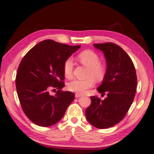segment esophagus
I'll return each mask as SVG.
<instances>
[{
    "mask_svg": "<svg viewBox=\"0 0 154 154\" xmlns=\"http://www.w3.org/2000/svg\"><path fill=\"white\" fill-rule=\"evenodd\" d=\"M83 95H82V94H81V93H75V97H77V98H78V97H83Z\"/></svg>",
    "mask_w": 154,
    "mask_h": 154,
    "instance_id": "esophagus-1",
    "label": "esophagus"
}]
</instances>
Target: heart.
Returning <instances> with one entry per match:
<instances>
[{
    "label": "heart",
    "instance_id": "b5f03b06",
    "mask_svg": "<svg viewBox=\"0 0 154 154\" xmlns=\"http://www.w3.org/2000/svg\"><path fill=\"white\" fill-rule=\"evenodd\" d=\"M77 59L83 65L89 68V78L86 79H75L68 83L67 88L71 91L84 93L87 89L91 88L95 84V79L101 81L106 74V67L99 62V57L91 50H85L77 55ZM73 61L69 57L63 63V73L65 76L71 78L73 73Z\"/></svg>",
    "mask_w": 154,
    "mask_h": 154
}]
</instances>
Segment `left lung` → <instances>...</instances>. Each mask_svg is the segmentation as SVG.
I'll list each match as a JSON object with an SVG mask.
<instances>
[{
    "label": "left lung",
    "mask_w": 154,
    "mask_h": 154,
    "mask_svg": "<svg viewBox=\"0 0 154 154\" xmlns=\"http://www.w3.org/2000/svg\"><path fill=\"white\" fill-rule=\"evenodd\" d=\"M93 46L101 50L106 59V74L97 89L107 96L104 100L91 96L85 116L94 127L105 129L116 125L127 114L136 92V72L130 57L117 45L106 43Z\"/></svg>",
    "instance_id": "8db88e82"
}]
</instances>
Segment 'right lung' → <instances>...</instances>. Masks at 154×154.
<instances>
[{
  "label": "right lung",
  "instance_id": "obj_1",
  "mask_svg": "<svg viewBox=\"0 0 154 154\" xmlns=\"http://www.w3.org/2000/svg\"><path fill=\"white\" fill-rule=\"evenodd\" d=\"M81 45L69 46L45 40L28 51L19 66L16 88L22 109L35 124L49 127L59 122L74 100L75 94L63 91V63ZM56 88L55 96L49 90Z\"/></svg>",
  "mask_w": 154,
  "mask_h": 154
}]
</instances>
